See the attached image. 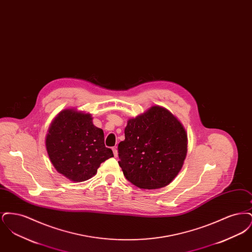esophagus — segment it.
<instances>
[{
  "instance_id": "1",
  "label": "esophagus",
  "mask_w": 252,
  "mask_h": 252,
  "mask_svg": "<svg viewBox=\"0 0 252 252\" xmlns=\"http://www.w3.org/2000/svg\"><path fill=\"white\" fill-rule=\"evenodd\" d=\"M112 151H113V155H114L115 158L118 156V150H117V147H113V148H112Z\"/></svg>"
}]
</instances>
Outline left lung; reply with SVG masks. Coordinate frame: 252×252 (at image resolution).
Listing matches in <instances>:
<instances>
[{
	"label": "left lung",
	"instance_id": "obj_1",
	"mask_svg": "<svg viewBox=\"0 0 252 252\" xmlns=\"http://www.w3.org/2000/svg\"><path fill=\"white\" fill-rule=\"evenodd\" d=\"M118 144L119 165L126 179L140 189L167 186L179 175L187 155L185 128L168 109L152 106L127 121Z\"/></svg>",
	"mask_w": 252,
	"mask_h": 252
}]
</instances>
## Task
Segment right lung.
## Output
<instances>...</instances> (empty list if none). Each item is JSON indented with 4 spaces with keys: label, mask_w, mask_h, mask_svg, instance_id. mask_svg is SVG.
I'll return each instance as SVG.
<instances>
[{
    "label": "right lung",
    "mask_w": 252,
    "mask_h": 252,
    "mask_svg": "<svg viewBox=\"0 0 252 252\" xmlns=\"http://www.w3.org/2000/svg\"><path fill=\"white\" fill-rule=\"evenodd\" d=\"M49 158L56 170L73 182L93 178L102 162L113 157L105 146L104 131L92 114L65 108L52 121L45 138Z\"/></svg>",
    "instance_id": "1"
}]
</instances>
